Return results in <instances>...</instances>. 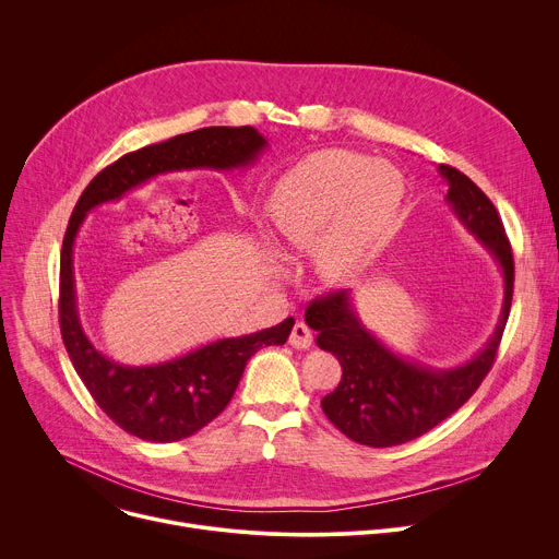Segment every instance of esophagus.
Returning <instances> with one entry per match:
<instances>
[{"mask_svg": "<svg viewBox=\"0 0 559 559\" xmlns=\"http://www.w3.org/2000/svg\"><path fill=\"white\" fill-rule=\"evenodd\" d=\"M313 336H311V330L305 325V323H296L292 328V334H289V345L294 349H307L311 345Z\"/></svg>", "mask_w": 559, "mask_h": 559, "instance_id": "obj_1", "label": "esophagus"}]
</instances>
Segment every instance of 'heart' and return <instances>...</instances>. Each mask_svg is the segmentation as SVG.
<instances>
[{"label":"heart","instance_id":"heart-1","mask_svg":"<svg viewBox=\"0 0 559 559\" xmlns=\"http://www.w3.org/2000/svg\"><path fill=\"white\" fill-rule=\"evenodd\" d=\"M405 197L393 166L347 150H321L278 179L267 216L289 250H310L325 285L349 283L376 254Z\"/></svg>","mask_w":559,"mask_h":559}]
</instances>
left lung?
<instances>
[{
    "instance_id": "left-lung-1",
    "label": "left lung",
    "mask_w": 559,
    "mask_h": 559,
    "mask_svg": "<svg viewBox=\"0 0 559 559\" xmlns=\"http://www.w3.org/2000/svg\"><path fill=\"white\" fill-rule=\"evenodd\" d=\"M447 181V203L457 221L475 236L498 263L504 281L502 311L496 332L471 360L433 369L389 349L358 318L352 292L341 289L316 298L305 323L318 334L316 345L332 352L343 378L323 397V412L347 438L367 447L405 444L455 414L489 373L507 325L513 298V254L502 221L489 201L466 175L451 166H438Z\"/></svg>"
}]
</instances>
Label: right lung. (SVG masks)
<instances>
[{
	"label": "right lung",
	"mask_w": 559,
	"mask_h": 559,
	"mask_svg": "<svg viewBox=\"0 0 559 559\" xmlns=\"http://www.w3.org/2000/svg\"><path fill=\"white\" fill-rule=\"evenodd\" d=\"M267 147L252 126L201 128L145 145L102 170L79 197L61 248L59 325L66 352L95 403L123 431L147 442H177L212 423L231 401L248 360L267 345H283L294 318L236 338H218L156 365H121L104 356L84 332L76 309L72 250L91 210L117 203L152 179L183 170L250 168Z\"/></svg>",
	"instance_id": "add662e5"
}]
</instances>
